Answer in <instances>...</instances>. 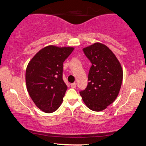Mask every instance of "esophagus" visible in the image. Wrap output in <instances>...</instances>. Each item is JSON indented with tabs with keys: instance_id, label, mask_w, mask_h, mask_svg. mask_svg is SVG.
<instances>
[{
	"instance_id": "obj_1",
	"label": "esophagus",
	"mask_w": 146,
	"mask_h": 146,
	"mask_svg": "<svg viewBox=\"0 0 146 146\" xmlns=\"http://www.w3.org/2000/svg\"><path fill=\"white\" fill-rule=\"evenodd\" d=\"M71 87L73 88H75L76 87V83L71 84Z\"/></svg>"
}]
</instances>
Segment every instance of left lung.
Listing matches in <instances>:
<instances>
[{
    "label": "left lung",
    "mask_w": 146,
    "mask_h": 146,
    "mask_svg": "<svg viewBox=\"0 0 146 146\" xmlns=\"http://www.w3.org/2000/svg\"><path fill=\"white\" fill-rule=\"evenodd\" d=\"M92 66L87 88L80 94L86 106L95 111H102L116 99L123 80L121 64L107 46L100 42L83 48Z\"/></svg>",
    "instance_id": "left-lung-1"
}]
</instances>
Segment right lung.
<instances>
[{
  "label": "right lung",
  "mask_w": 146,
  "mask_h": 146,
  "mask_svg": "<svg viewBox=\"0 0 146 146\" xmlns=\"http://www.w3.org/2000/svg\"><path fill=\"white\" fill-rule=\"evenodd\" d=\"M73 47L47 46L39 50L26 70L27 91L35 105L46 113L54 112L63 101L67 86L62 79L63 62Z\"/></svg>",
  "instance_id": "obj_1"
}]
</instances>
